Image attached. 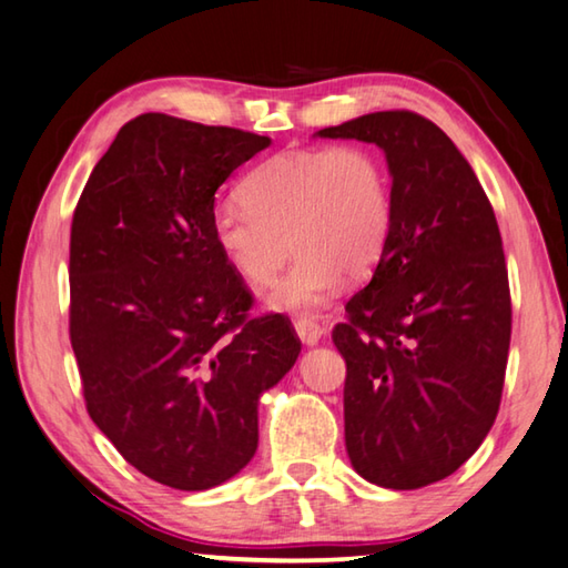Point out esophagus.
I'll return each instance as SVG.
<instances>
[{"instance_id": "esophagus-1", "label": "esophagus", "mask_w": 568, "mask_h": 568, "mask_svg": "<svg viewBox=\"0 0 568 568\" xmlns=\"http://www.w3.org/2000/svg\"><path fill=\"white\" fill-rule=\"evenodd\" d=\"M294 328H296V336L302 338L306 346H316L318 341H321V336L326 334V326H321L318 321L308 318V316H298L294 321Z\"/></svg>"}]
</instances>
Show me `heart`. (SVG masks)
I'll return each mask as SVG.
<instances>
[{
  "label": "heart",
  "mask_w": 568,
  "mask_h": 568,
  "mask_svg": "<svg viewBox=\"0 0 568 568\" xmlns=\"http://www.w3.org/2000/svg\"><path fill=\"white\" fill-rule=\"evenodd\" d=\"M242 197L224 200L212 212V240L252 286L270 284L288 250H296L292 270L270 294L284 312H316L336 294L344 272L368 274L390 237L388 168L366 145L274 155L247 175Z\"/></svg>",
  "instance_id": "1"
}]
</instances>
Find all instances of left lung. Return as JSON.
I'll use <instances>...</instances> for the list:
<instances>
[{
    "label": "left lung",
    "mask_w": 568,
    "mask_h": 568,
    "mask_svg": "<svg viewBox=\"0 0 568 568\" xmlns=\"http://www.w3.org/2000/svg\"><path fill=\"white\" fill-rule=\"evenodd\" d=\"M318 135L376 143L393 175L388 244L331 334L351 465L378 487L433 485L483 445L505 388L511 296L495 210L450 138L413 111Z\"/></svg>",
    "instance_id": "obj_1"
}]
</instances>
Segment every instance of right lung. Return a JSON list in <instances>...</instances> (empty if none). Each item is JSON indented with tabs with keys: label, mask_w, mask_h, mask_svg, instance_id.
Segmentation results:
<instances>
[{
	"label": "right lung",
	"mask_w": 568,
	"mask_h": 568,
	"mask_svg": "<svg viewBox=\"0 0 568 568\" xmlns=\"http://www.w3.org/2000/svg\"><path fill=\"white\" fill-rule=\"evenodd\" d=\"M270 138L143 113L95 163L71 222L69 336L91 420L173 489L227 483L256 453L260 395L302 351L212 240L215 192Z\"/></svg>",
	"instance_id": "right-lung-1"
}]
</instances>
